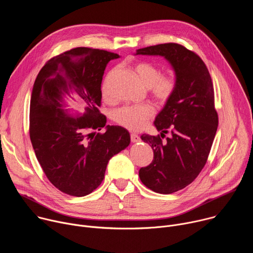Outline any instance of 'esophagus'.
Returning a JSON list of instances; mask_svg holds the SVG:
<instances>
[{
  "mask_svg": "<svg viewBox=\"0 0 253 253\" xmlns=\"http://www.w3.org/2000/svg\"><path fill=\"white\" fill-rule=\"evenodd\" d=\"M131 141H132L133 143H137V142H140V137H139L137 134H135V133H132V134H131Z\"/></svg>",
  "mask_w": 253,
  "mask_h": 253,
  "instance_id": "1",
  "label": "esophagus"
}]
</instances>
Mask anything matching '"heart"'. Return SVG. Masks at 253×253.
<instances>
[{"label": "heart", "mask_w": 253, "mask_h": 253, "mask_svg": "<svg viewBox=\"0 0 253 253\" xmlns=\"http://www.w3.org/2000/svg\"><path fill=\"white\" fill-rule=\"evenodd\" d=\"M135 69L143 85L150 88L152 96L158 102L166 103L172 97L176 89V79L172 74L161 75V71L149 63H139ZM103 97L106 101H111L106 83L103 86ZM154 114V108L149 104L129 105L117 109L113 118L119 125L132 131H139L146 126Z\"/></svg>", "instance_id": "obj_1"}]
</instances>
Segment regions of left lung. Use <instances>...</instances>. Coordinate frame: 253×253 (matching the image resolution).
I'll list each match as a JSON object with an SVG mask.
<instances>
[{"label": "left lung", "mask_w": 253, "mask_h": 253, "mask_svg": "<svg viewBox=\"0 0 253 253\" xmlns=\"http://www.w3.org/2000/svg\"><path fill=\"white\" fill-rule=\"evenodd\" d=\"M136 55L162 56L175 72L176 89L154 121L160 135L141 136L152 147L153 160L139 170L146 187L170 194L193 182L207 161L218 126L213 84L202 59L182 45L159 44ZM168 131L171 136L163 141Z\"/></svg>", "instance_id": "8db88e82"}]
</instances>
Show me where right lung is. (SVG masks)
<instances>
[{"label": "right lung", "instance_id": "add662e5", "mask_svg": "<svg viewBox=\"0 0 253 253\" xmlns=\"http://www.w3.org/2000/svg\"><path fill=\"white\" fill-rule=\"evenodd\" d=\"M118 54L79 47L50 59L34 83L30 138L49 181L72 196H85L103 181L109 160L130 144L129 132L106 125L101 114L104 71ZM73 88L86 103L83 115L71 117L61 95ZM102 127V134L93 132Z\"/></svg>", "mask_w": 253, "mask_h": 253}]
</instances>
